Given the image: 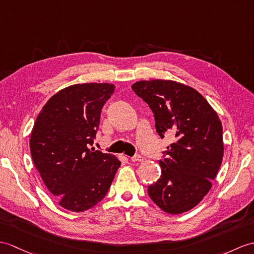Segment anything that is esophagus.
I'll return each mask as SVG.
<instances>
[{
	"mask_svg": "<svg viewBox=\"0 0 254 254\" xmlns=\"http://www.w3.org/2000/svg\"><path fill=\"white\" fill-rule=\"evenodd\" d=\"M143 160H144V158L141 157V156H139V155H136V156H134V157L131 158V161L132 162H140V161H143Z\"/></svg>",
	"mask_w": 254,
	"mask_h": 254,
	"instance_id": "34e87169",
	"label": "esophagus"
}]
</instances>
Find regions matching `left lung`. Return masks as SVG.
Segmentation results:
<instances>
[{
    "label": "left lung",
    "mask_w": 254,
    "mask_h": 254,
    "mask_svg": "<svg viewBox=\"0 0 254 254\" xmlns=\"http://www.w3.org/2000/svg\"><path fill=\"white\" fill-rule=\"evenodd\" d=\"M133 91L154 113L157 133L176 140L159 161L161 175L148 186L150 199L170 214H180L201 201L223 160L219 116L194 88L171 80L138 81Z\"/></svg>",
    "instance_id": "left-lung-1"
}]
</instances>
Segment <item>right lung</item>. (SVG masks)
<instances>
[{"instance_id": "1", "label": "right lung", "mask_w": 254, "mask_h": 254, "mask_svg": "<svg viewBox=\"0 0 254 254\" xmlns=\"http://www.w3.org/2000/svg\"><path fill=\"white\" fill-rule=\"evenodd\" d=\"M114 92L110 83L70 85L47 100L34 122L33 163L58 204L69 211L96 205L121 164L114 155L90 148L100 113Z\"/></svg>"}]
</instances>
